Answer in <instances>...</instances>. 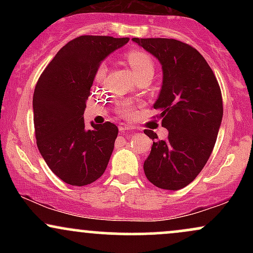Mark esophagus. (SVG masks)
<instances>
[{"mask_svg":"<svg viewBox=\"0 0 253 253\" xmlns=\"http://www.w3.org/2000/svg\"><path fill=\"white\" fill-rule=\"evenodd\" d=\"M133 128H134V127L130 126V125H128V124L119 125V130H120V132H125V130H132Z\"/></svg>","mask_w":253,"mask_h":253,"instance_id":"34e87169","label":"esophagus"}]
</instances>
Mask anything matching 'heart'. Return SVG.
Segmentation results:
<instances>
[{
	"label": "heart",
	"mask_w": 253,
	"mask_h": 253,
	"mask_svg": "<svg viewBox=\"0 0 253 253\" xmlns=\"http://www.w3.org/2000/svg\"><path fill=\"white\" fill-rule=\"evenodd\" d=\"M126 60L134 71L135 76L139 77L145 74H153V69H155V64H153L152 58L146 52L138 50V48H130L126 53ZM107 72L106 64H100L97 66L96 71L94 75L95 83H100L103 80L104 75ZM135 106L132 102H121L117 106L118 114H120L123 118L129 119L134 115Z\"/></svg>",
	"instance_id": "obj_1"
}]
</instances>
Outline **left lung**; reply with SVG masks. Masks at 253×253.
Here are the masks:
<instances>
[{"mask_svg": "<svg viewBox=\"0 0 253 253\" xmlns=\"http://www.w3.org/2000/svg\"><path fill=\"white\" fill-rule=\"evenodd\" d=\"M132 40L162 64L163 84L153 108L169 130L165 140L153 130H144L153 139L145 176L161 189H182L201 172L214 149L223 113L221 90L193 46L167 38Z\"/></svg>", "mask_w": 253, "mask_h": 253, "instance_id": "left-lung-1", "label": "left lung"}]
</instances>
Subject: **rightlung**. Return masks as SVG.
I'll return each mask as SVG.
<instances>
[{
    "label": "right lung",
    "instance_id": "add662e5",
    "mask_svg": "<svg viewBox=\"0 0 253 253\" xmlns=\"http://www.w3.org/2000/svg\"><path fill=\"white\" fill-rule=\"evenodd\" d=\"M128 38L81 36L63 46L40 75L34 89L37 145L54 175L83 187L103 175L118 127L107 123L86 129L83 113L100 63Z\"/></svg>",
    "mask_w": 253,
    "mask_h": 253
}]
</instances>
